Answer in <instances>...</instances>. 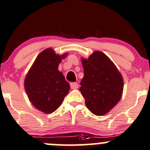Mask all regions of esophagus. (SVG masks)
Masks as SVG:
<instances>
[{"label":"esophagus","mask_w":150,"mask_h":150,"mask_svg":"<svg viewBox=\"0 0 150 150\" xmlns=\"http://www.w3.org/2000/svg\"><path fill=\"white\" fill-rule=\"evenodd\" d=\"M70 85H71V88L73 89V90L77 89V88H78V87H79V84H77L76 82H71L70 84Z\"/></svg>","instance_id":"34e87169"}]
</instances>
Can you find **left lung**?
<instances>
[{
	"label": "left lung",
	"instance_id": "obj_1",
	"mask_svg": "<svg viewBox=\"0 0 150 150\" xmlns=\"http://www.w3.org/2000/svg\"><path fill=\"white\" fill-rule=\"evenodd\" d=\"M81 63L84 77L79 90L86 106L94 115H105L120 100L123 90L122 75L101 52H94L87 60L82 59Z\"/></svg>",
	"mask_w": 150,
	"mask_h": 150
}]
</instances>
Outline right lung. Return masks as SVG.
I'll list each match as a JSON object with an SVG mask.
<instances>
[{"label":"right lung","mask_w":150,"mask_h":150,"mask_svg":"<svg viewBox=\"0 0 150 150\" xmlns=\"http://www.w3.org/2000/svg\"><path fill=\"white\" fill-rule=\"evenodd\" d=\"M66 54L60 56L52 49L44 50L36 57L26 76L25 88L34 106L44 113H52L69 93L70 84L58 71Z\"/></svg>","instance_id":"right-lung-1"}]
</instances>
